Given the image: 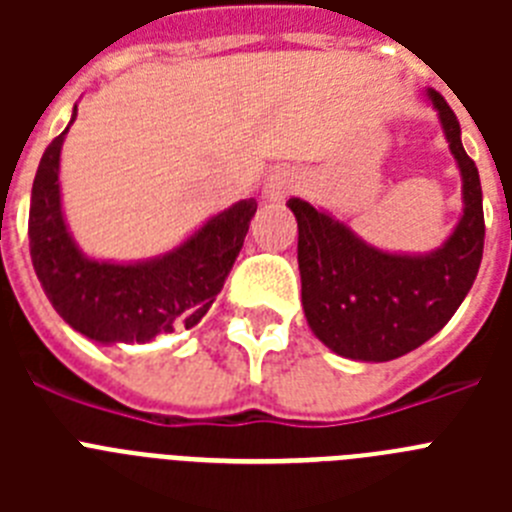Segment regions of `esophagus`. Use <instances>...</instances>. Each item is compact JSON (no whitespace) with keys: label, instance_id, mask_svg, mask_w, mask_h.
<instances>
[{"label":"esophagus","instance_id":"34e87169","mask_svg":"<svg viewBox=\"0 0 512 512\" xmlns=\"http://www.w3.org/2000/svg\"><path fill=\"white\" fill-rule=\"evenodd\" d=\"M302 184V176L292 169H279L266 179L264 197L269 202H279L284 197H289L292 192H297V187Z\"/></svg>","mask_w":512,"mask_h":512}]
</instances>
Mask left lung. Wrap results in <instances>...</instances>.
I'll return each instance as SVG.
<instances>
[{
  "label": "left lung",
  "instance_id": "left-lung-1",
  "mask_svg": "<svg viewBox=\"0 0 512 512\" xmlns=\"http://www.w3.org/2000/svg\"><path fill=\"white\" fill-rule=\"evenodd\" d=\"M461 171L464 215L449 241L425 256H400L366 246L336 217L292 197L302 307L312 333L338 356L392 361L433 338L459 310L482 261V184L461 146V128L446 99L428 89Z\"/></svg>",
  "mask_w": 512,
  "mask_h": 512
}]
</instances>
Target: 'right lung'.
I'll return each mask as SVG.
<instances>
[{
    "instance_id": "right-lung-1",
    "label": "right lung",
    "mask_w": 512,
    "mask_h": 512,
    "mask_svg": "<svg viewBox=\"0 0 512 512\" xmlns=\"http://www.w3.org/2000/svg\"><path fill=\"white\" fill-rule=\"evenodd\" d=\"M66 133L69 128L40 158L27 220L30 256L45 297L71 328L97 343H148L200 323L241 253L256 200L235 202L210 217L192 238L158 259H87L61 212L58 161Z\"/></svg>"
}]
</instances>
